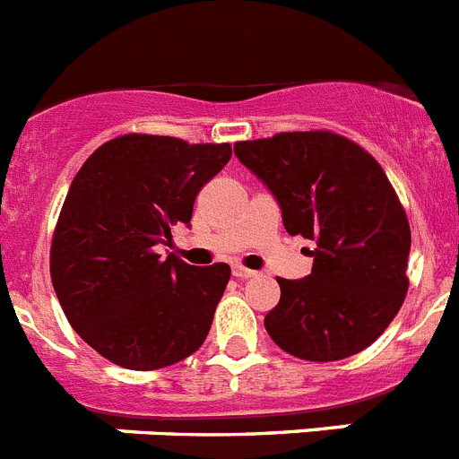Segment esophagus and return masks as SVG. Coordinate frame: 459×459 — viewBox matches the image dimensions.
<instances>
[{
	"instance_id": "obj_1",
	"label": "esophagus",
	"mask_w": 459,
	"mask_h": 459,
	"mask_svg": "<svg viewBox=\"0 0 459 459\" xmlns=\"http://www.w3.org/2000/svg\"><path fill=\"white\" fill-rule=\"evenodd\" d=\"M256 270H249V268H242V265H235L233 268V277H238V279H252V277H256Z\"/></svg>"
}]
</instances>
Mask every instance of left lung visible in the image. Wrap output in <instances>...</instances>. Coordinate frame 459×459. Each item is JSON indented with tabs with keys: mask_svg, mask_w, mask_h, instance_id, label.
<instances>
[{
	"mask_svg": "<svg viewBox=\"0 0 459 459\" xmlns=\"http://www.w3.org/2000/svg\"><path fill=\"white\" fill-rule=\"evenodd\" d=\"M233 150L268 186L289 235L316 242L312 274L277 279L281 298L265 316L274 344L316 362L368 349L409 289L411 230L384 169L330 131L277 134Z\"/></svg>",
	"mask_w": 459,
	"mask_h": 459,
	"instance_id": "obj_1",
	"label": "left lung"
}]
</instances>
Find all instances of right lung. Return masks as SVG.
I'll return each instance as SVG.
<instances>
[{"instance_id": "right-lung-1", "label": "right lung", "mask_w": 459, "mask_h": 459, "mask_svg": "<svg viewBox=\"0 0 459 459\" xmlns=\"http://www.w3.org/2000/svg\"><path fill=\"white\" fill-rule=\"evenodd\" d=\"M229 159V143L129 134L99 147L71 182L50 277L71 328L119 368H169L205 342L230 268L163 258L157 247L189 226L198 191Z\"/></svg>"}]
</instances>
